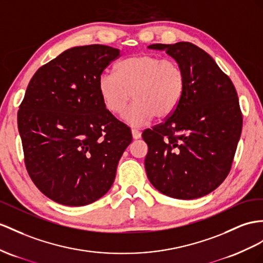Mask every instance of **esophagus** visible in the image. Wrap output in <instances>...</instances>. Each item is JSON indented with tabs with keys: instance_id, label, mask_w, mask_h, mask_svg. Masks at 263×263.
<instances>
[{
	"instance_id": "obj_1",
	"label": "esophagus",
	"mask_w": 263,
	"mask_h": 263,
	"mask_svg": "<svg viewBox=\"0 0 263 263\" xmlns=\"http://www.w3.org/2000/svg\"><path fill=\"white\" fill-rule=\"evenodd\" d=\"M132 137L133 139H140L141 138V132L138 130V129H132Z\"/></svg>"
}]
</instances>
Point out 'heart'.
<instances>
[{
  "label": "heart",
  "instance_id": "1",
  "mask_svg": "<svg viewBox=\"0 0 263 263\" xmlns=\"http://www.w3.org/2000/svg\"><path fill=\"white\" fill-rule=\"evenodd\" d=\"M184 86V72L177 61L147 53L123 60L116 73L105 71L98 79L101 100L109 112L119 114L131 97L136 100L123 114L132 125H142L154 116L169 117L179 105Z\"/></svg>",
  "mask_w": 263,
  "mask_h": 263
}]
</instances>
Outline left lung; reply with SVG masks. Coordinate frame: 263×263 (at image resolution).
Instances as JSON below:
<instances>
[{
    "mask_svg": "<svg viewBox=\"0 0 263 263\" xmlns=\"http://www.w3.org/2000/svg\"><path fill=\"white\" fill-rule=\"evenodd\" d=\"M182 67L183 96L164 122L146 129V176L161 193L191 200L206 196L231 170L242 130L235 87L205 51L190 42L152 44Z\"/></svg>",
    "mask_w": 263,
    "mask_h": 263,
    "instance_id": "1",
    "label": "left lung"
}]
</instances>
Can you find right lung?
I'll return each instance as SVG.
<instances>
[{"instance_id": "add662e5", "label": "right lung", "mask_w": 263, "mask_h": 263, "mask_svg": "<svg viewBox=\"0 0 263 263\" xmlns=\"http://www.w3.org/2000/svg\"><path fill=\"white\" fill-rule=\"evenodd\" d=\"M120 50L76 46L42 65L17 112L24 163L37 189L60 204L81 206L110 190L131 143L129 126L107 111L98 79Z\"/></svg>"}]
</instances>
